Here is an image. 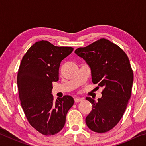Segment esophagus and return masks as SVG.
Listing matches in <instances>:
<instances>
[{
  "instance_id": "esophagus-1",
  "label": "esophagus",
  "mask_w": 146,
  "mask_h": 146,
  "mask_svg": "<svg viewBox=\"0 0 146 146\" xmlns=\"http://www.w3.org/2000/svg\"><path fill=\"white\" fill-rule=\"evenodd\" d=\"M75 102H80V101H82L83 100L82 98H75Z\"/></svg>"
}]
</instances>
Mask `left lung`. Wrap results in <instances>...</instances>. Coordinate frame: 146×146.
Returning a JSON list of instances; mask_svg holds the SVG:
<instances>
[{
	"mask_svg": "<svg viewBox=\"0 0 146 146\" xmlns=\"http://www.w3.org/2000/svg\"><path fill=\"white\" fill-rule=\"evenodd\" d=\"M75 53L90 67L93 83L104 88L97 102L86 98L93 106L86 125L94 132L109 131L122 118L131 95L133 73L129 58L119 46L105 38Z\"/></svg>",
	"mask_w": 146,
	"mask_h": 146,
	"instance_id": "left-lung-1",
	"label": "left lung"
}]
</instances>
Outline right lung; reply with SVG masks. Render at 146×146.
<instances>
[{
	"label": "right lung",
	"mask_w": 146,
	"mask_h": 146,
	"mask_svg": "<svg viewBox=\"0 0 146 146\" xmlns=\"http://www.w3.org/2000/svg\"><path fill=\"white\" fill-rule=\"evenodd\" d=\"M73 51L38 41L24 55L17 75L19 95L27 120L41 134L53 135L62 129L74 100L65 95L53 100V82L58 80L61 61Z\"/></svg>",
	"instance_id": "obj_1"
}]
</instances>
